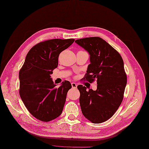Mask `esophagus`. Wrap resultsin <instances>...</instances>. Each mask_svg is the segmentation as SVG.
Wrapping results in <instances>:
<instances>
[{
    "label": "esophagus",
    "mask_w": 149,
    "mask_h": 149,
    "mask_svg": "<svg viewBox=\"0 0 149 149\" xmlns=\"http://www.w3.org/2000/svg\"><path fill=\"white\" fill-rule=\"evenodd\" d=\"M72 87L73 88H77V84L74 82H72Z\"/></svg>",
    "instance_id": "obj_1"
}]
</instances>
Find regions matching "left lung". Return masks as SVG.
Instances as JSON below:
<instances>
[{
  "instance_id": "obj_1",
  "label": "left lung",
  "mask_w": 149,
  "mask_h": 149,
  "mask_svg": "<svg viewBox=\"0 0 149 149\" xmlns=\"http://www.w3.org/2000/svg\"><path fill=\"white\" fill-rule=\"evenodd\" d=\"M75 42L90 54V64L84 79L90 83L97 82L95 91L77 86L81 110L90 121L100 124L114 115L123 101L127 84L124 62L116 49L101 38H86Z\"/></svg>"
}]
</instances>
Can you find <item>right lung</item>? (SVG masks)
<instances>
[{
  "label": "right lung",
  "mask_w": 149,
  "mask_h": 149,
  "mask_svg": "<svg viewBox=\"0 0 149 149\" xmlns=\"http://www.w3.org/2000/svg\"><path fill=\"white\" fill-rule=\"evenodd\" d=\"M74 41L54 39L40 42L28 52L19 71L20 96L28 111L42 121H50L62 112L72 85L65 81L56 87L50 74L58 66L59 54Z\"/></svg>",
  "instance_id": "obj_1"
}]
</instances>
